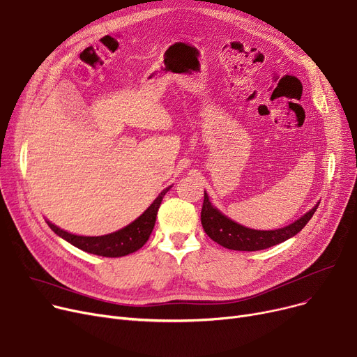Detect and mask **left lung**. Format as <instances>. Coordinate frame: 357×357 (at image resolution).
<instances>
[{
    "label": "left lung",
    "instance_id": "left-lung-1",
    "mask_svg": "<svg viewBox=\"0 0 357 357\" xmlns=\"http://www.w3.org/2000/svg\"><path fill=\"white\" fill-rule=\"evenodd\" d=\"M318 205L319 203H317L310 212L295 220L294 224L284 228L273 231H259L236 224L232 219L227 218L224 213H220L216 208L212 206V203L209 202V196L205 192L200 220L202 227L209 235V238H212L219 245L236 251H259L292 238L294 235H296L308 224V220L315 213Z\"/></svg>",
    "mask_w": 357,
    "mask_h": 357
}]
</instances>
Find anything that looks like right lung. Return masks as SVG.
<instances>
[{"label": "right lung", "mask_w": 357, "mask_h": 357, "mask_svg": "<svg viewBox=\"0 0 357 357\" xmlns=\"http://www.w3.org/2000/svg\"><path fill=\"white\" fill-rule=\"evenodd\" d=\"M169 188H172V185H169ZM169 188L164 189L158 195V197L152 202V205L138 219H135L132 224L107 235H101V236L75 235L58 228L52 222H49V220H46V222L49 228L52 229L56 235H59L61 238H63L65 241H68L82 251L96 254V256H103V257H123L133 251L139 250L148 241L149 235L155 225V219H157L158 208L161 205V200L165 196V193L169 190Z\"/></svg>", "instance_id": "obj_1"}]
</instances>
